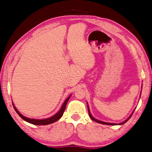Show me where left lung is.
<instances>
[{
    "label": "left lung",
    "instance_id": "left-lung-1",
    "mask_svg": "<svg viewBox=\"0 0 152 152\" xmlns=\"http://www.w3.org/2000/svg\"><path fill=\"white\" fill-rule=\"evenodd\" d=\"M88 114H89V116H90V118H91L92 120H94V121H96V122H98V123H100V124H106V125H116V124H112V123H107V122H104V121H99V120H97V119H96V118H94L93 116H91V113H90V111H89V109H88ZM131 116H132V115H131L130 116V117ZM130 117L129 118H127V119L126 120V121H124V122H122V123H121V124H124V123H126V122L128 121L129 119L130 118Z\"/></svg>",
    "mask_w": 152,
    "mask_h": 152
}]
</instances>
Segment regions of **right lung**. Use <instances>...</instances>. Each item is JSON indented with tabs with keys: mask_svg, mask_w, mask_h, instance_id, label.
<instances>
[{
	"mask_svg": "<svg viewBox=\"0 0 152 152\" xmlns=\"http://www.w3.org/2000/svg\"><path fill=\"white\" fill-rule=\"evenodd\" d=\"M70 97H71V95L66 99V101L64 102V104H63L62 107L61 108L60 111H59L57 114H56L54 116H52V117L46 118V119H33V118H27V117H26V116H23L21 114H20L15 106H13V108H14L15 111H16L17 114H18L19 116H20V117H21L24 120V121L28 122V123L32 124H34V125H47V124H52V123H53V122L58 121L59 118L61 117V116H63V114H64V111H65L66 106V104H67L68 101H69V99H70ZM13 106H14V105L13 104Z\"/></svg>",
	"mask_w": 152,
	"mask_h": 152,
	"instance_id": "1",
	"label": "right lung"
}]
</instances>
